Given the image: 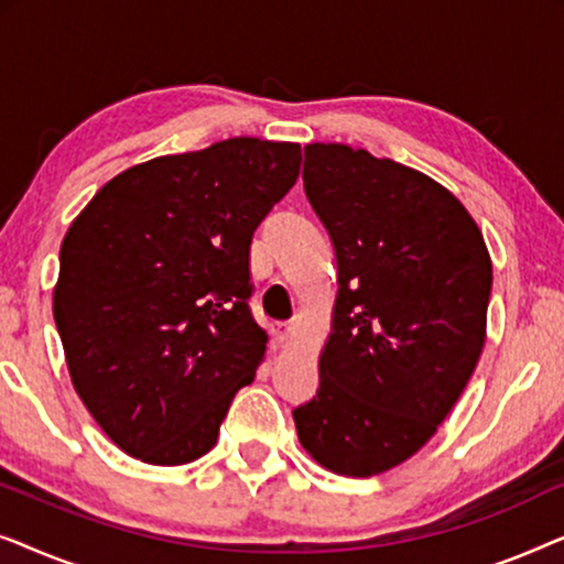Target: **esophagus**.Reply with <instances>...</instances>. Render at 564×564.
Instances as JSON below:
<instances>
[{
	"mask_svg": "<svg viewBox=\"0 0 564 564\" xmlns=\"http://www.w3.org/2000/svg\"><path fill=\"white\" fill-rule=\"evenodd\" d=\"M272 336L276 344H290L292 336H295V326H292V323H274Z\"/></svg>",
	"mask_w": 564,
	"mask_h": 564,
	"instance_id": "1",
	"label": "esophagus"
}]
</instances>
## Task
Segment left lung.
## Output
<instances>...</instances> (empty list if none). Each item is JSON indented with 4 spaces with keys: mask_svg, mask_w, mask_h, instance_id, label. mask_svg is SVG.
Masks as SVG:
<instances>
[{
    "mask_svg": "<svg viewBox=\"0 0 564 564\" xmlns=\"http://www.w3.org/2000/svg\"><path fill=\"white\" fill-rule=\"evenodd\" d=\"M303 182L334 241L338 297L318 392L292 419L318 465L380 475L413 457L467 388L492 264L459 199L398 161L311 143Z\"/></svg>",
    "mask_w": 564,
    "mask_h": 564,
    "instance_id": "left-lung-1",
    "label": "left lung"
}]
</instances>
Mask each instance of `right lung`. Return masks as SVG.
<instances>
[{
	"instance_id": "add662e5",
	"label": "right lung",
	"mask_w": 564,
	"mask_h": 564,
	"mask_svg": "<svg viewBox=\"0 0 564 564\" xmlns=\"http://www.w3.org/2000/svg\"><path fill=\"white\" fill-rule=\"evenodd\" d=\"M300 145L228 138L105 184L61 243L53 318L79 398L149 465L218 442L267 334L249 300L251 238L300 174Z\"/></svg>"
}]
</instances>
